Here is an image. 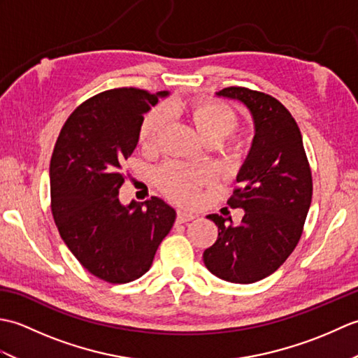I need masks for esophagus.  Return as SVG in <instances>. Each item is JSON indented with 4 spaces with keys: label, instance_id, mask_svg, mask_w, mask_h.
Wrapping results in <instances>:
<instances>
[{
    "label": "esophagus",
    "instance_id": "esophagus-1",
    "mask_svg": "<svg viewBox=\"0 0 358 358\" xmlns=\"http://www.w3.org/2000/svg\"><path fill=\"white\" fill-rule=\"evenodd\" d=\"M195 218V214H192V212H186V210H178L177 214V223H187L191 222V220Z\"/></svg>",
    "mask_w": 358,
    "mask_h": 358
}]
</instances>
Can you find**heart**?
<instances>
[{"label": "heart", "mask_w": 358, "mask_h": 358, "mask_svg": "<svg viewBox=\"0 0 358 358\" xmlns=\"http://www.w3.org/2000/svg\"><path fill=\"white\" fill-rule=\"evenodd\" d=\"M167 113L186 118L201 136L203 141H220L229 134L237 123L235 112L224 103L210 100L171 101L164 106ZM164 124L162 109H152L144 115L138 129V143L144 149L155 146L158 134ZM208 180V172L200 166L185 163H166L157 172V183L177 203H189Z\"/></svg>", "instance_id": "1"}]
</instances>
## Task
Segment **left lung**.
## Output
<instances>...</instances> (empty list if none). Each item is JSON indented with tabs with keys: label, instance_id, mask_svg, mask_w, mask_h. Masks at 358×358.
Instances as JSON below:
<instances>
[{
	"label": "left lung",
	"instance_id": "left-lung-1",
	"mask_svg": "<svg viewBox=\"0 0 358 358\" xmlns=\"http://www.w3.org/2000/svg\"><path fill=\"white\" fill-rule=\"evenodd\" d=\"M217 95L246 106L255 135L237 175L238 186L227 200L245 215L238 224L231 217L208 215L218 238L204 250L203 262L224 281L255 283L275 272L299 243L313 200V175L300 129L277 98L237 86Z\"/></svg>",
	"mask_w": 358,
	"mask_h": 358
}]
</instances>
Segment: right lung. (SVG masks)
I'll return each mask as SVG.
<instances>
[{"mask_svg":"<svg viewBox=\"0 0 358 358\" xmlns=\"http://www.w3.org/2000/svg\"><path fill=\"white\" fill-rule=\"evenodd\" d=\"M135 87L98 94L67 118L50 159V206L58 232L92 275L129 283L150 268L177 212L158 196L123 206L121 164L138 143L143 115L158 98Z\"/></svg>","mask_w":358,"mask_h":358,"instance_id":"add662e5","label":"right lung"}]
</instances>
